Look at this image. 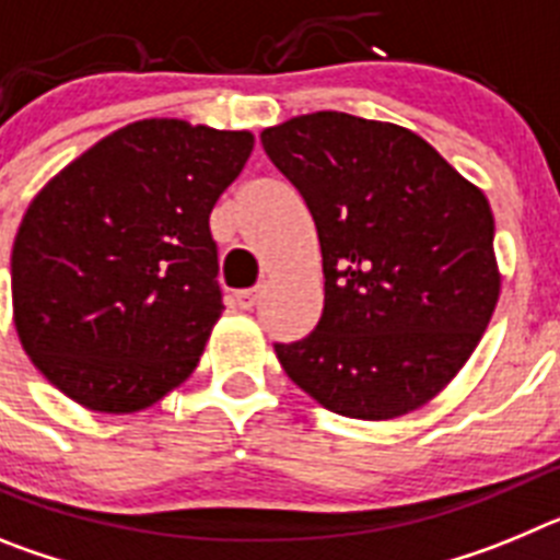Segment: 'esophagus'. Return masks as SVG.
Instances as JSON below:
<instances>
[{"label":"esophagus","mask_w":560,"mask_h":560,"mask_svg":"<svg viewBox=\"0 0 560 560\" xmlns=\"http://www.w3.org/2000/svg\"><path fill=\"white\" fill-rule=\"evenodd\" d=\"M257 296H260V289H244V291H237V294H235L237 308L252 311V308H255V303H257Z\"/></svg>","instance_id":"34e87169"}]
</instances>
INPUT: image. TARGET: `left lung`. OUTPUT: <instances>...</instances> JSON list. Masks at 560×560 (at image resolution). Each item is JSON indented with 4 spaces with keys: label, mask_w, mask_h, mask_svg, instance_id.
<instances>
[{
    "label": "left lung",
    "mask_w": 560,
    "mask_h": 560,
    "mask_svg": "<svg viewBox=\"0 0 560 560\" xmlns=\"http://www.w3.org/2000/svg\"><path fill=\"white\" fill-rule=\"evenodd\" d=\"M260 142L303 192L323 246V319L275 345L285 375L345 418L427 407L499 303L485 192L395 122L314 112L264 128Z\"/></svg>",
    "instance_id": "1"
}]
</instances>
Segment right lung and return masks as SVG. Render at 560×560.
<instances>
[{"instance_id": "add662e5", "label": "right lung", "mask_w": 560, "mask_h": 560, "mask_svg": "<svg viewBox=\"0 0 560 560\" xmlns=\"http://www.w3.org/2000/svg\"><path fill=\"white\" fill-rule=\"evenodd\" d=\"M249 131L171 117L103 137L30 201L10 255L13 325L52 387L92 412L153 407L219 323L210 212Z\"/></svg>"}]
</instances>
